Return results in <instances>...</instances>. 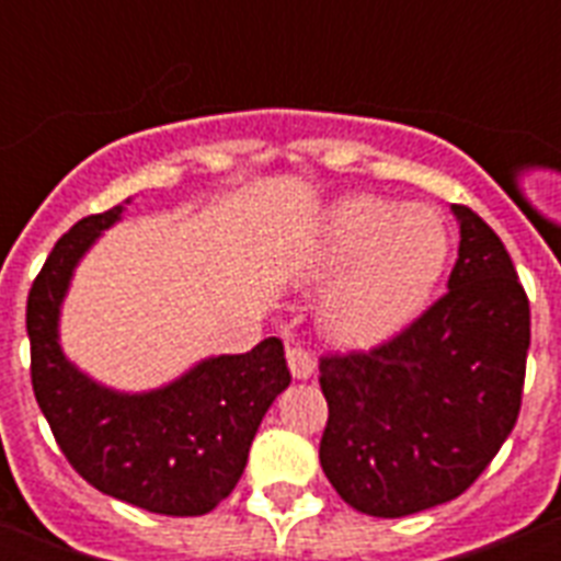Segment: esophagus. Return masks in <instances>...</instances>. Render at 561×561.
Returning a JSON list of instances; mask_svg holds the SVG:
<instances>
[{
	"label": "esophagus",
	"instance_id": "1",
	"mask_svg": "<svg viewBox=\"0 0 561 561\" xmlns=\"http://www.w3.org/2000/svg\"><path fill=\"white\" fill-rule=\"evenodd\" d=\"M286 359H289V370H291V376H295L297 381L309 379V376L314 374V368H317L314 354H311V351H306V348H300V345H291V348L286 351Z\"/></svg>",
	"mask_w": 561,
	"mask_h": 561
}]
</instances>
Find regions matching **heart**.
Instances as JSON below:
<instances>
[{"label":"heart","mask_w":561,"mask_h":561,"mask_svg":"<svg viewBox=\"0 0 561 561\" xmlns=\"http://www.w3.org/2000/svg\"><path fill=\"white\" fill-rule=\"evenodd\" d=\"M449 257V232L430 205L345 196L323 213L306 272L329 280L323 323L336 340L368 345L410 323Z\"/></svg>","instance_id":"obj_1"}]
</instances>
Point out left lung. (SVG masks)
<instances>
[{
	"mask_svg": "<svg viewBox=\"0 0 561 561\" xmlns=\"http://www.w3.org/2000/svg\"><path fill=\"white\" fill-rule=\"evenodd\" d=\"M447 295L368 354L320 359V466L351 508L408 517L463 494L512 435L531 309L497 232L469 207Z\"/></svg>",
	"mask_w": 561,
	"mask_h": 561,
	"instance_id": "left-lung-1",
	"label": "left lung"
}]
</instances>
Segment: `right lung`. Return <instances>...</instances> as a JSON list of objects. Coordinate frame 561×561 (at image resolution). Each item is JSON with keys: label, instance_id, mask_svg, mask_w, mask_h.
<instances>
[{"label": "right lung", "instance_id": "1", "mask_svg": "<svg viewBox=\"0 0 561 561\" xmlns=\"http://www.w3.org/2000/svg\"><path fill=\"white\" fill-rule=\"evenodd\" d=\"M123 213L126 205H114L78 221L33 280V393L61 453L98 492L151 514L199 517L236 489L266 410L289 388L284 342L270 336L247 354L205 356L140 393L78 368L61 345L64 300L78 264Z\"/></svg>", "mask_w": 561, "mask_h": 561}]
</instances>
